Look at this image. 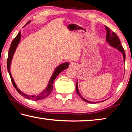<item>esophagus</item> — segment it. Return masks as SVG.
I'll return each instance as SVG.
<instances>
[{"label":"esophagus","instance_id":"34e87169","mask_svg":"<svg viewBox=\"0 0 132 132\" xmlns=\"http://www.w3.org/2000/svg\"><path fill=\"white\" fill-rule=\"evenodd\" d=\"M70 67L72 68H76V64L75 63H71L70 64Z\"/></svg>","mask_w":132,"mask_h":132}]
</instances>
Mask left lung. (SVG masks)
Segmentation results:
<instances>
[{"instance_id":"obj_1","label":"left lung","mask_w":132,"mask_h":132,"mask_svg":"<svg viewBox=\"0 0 132 132\" xmlns=\"http://www.w3.org/2000/svg\"><path fill=\"white\" fill-rule=\"evenodd\" d=\"M105 27L106 28V41L108 42L110 45H111L113 47L117 48L118 50H119L120 52H122L123 53V59H124V62H125V51L124 49L123 48V46L121 45L120 44V41L119 39V38L117 36V35L115 34V33L113 32V31H112L110 28H108V27L105 26ZM76 92L77 93L79 94V95L80 97V98H81L82 100H83L84 101L86 102H88V103L90 104H95L97 103V102H91L89 101L88 100H87L84 98L83 97H81V94H80L79 90H78V84H77V81L76 82Z\"/></svg>"}]
</instances>
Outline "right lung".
<instances>
[{
    "label": "right lung",
    "instance_id": "1",
    "mask_svg": "<svg viewBox=\"0 0 132 132\" xmlns=\"http://www.w3.org/2000/svg\"><path fill=\"white\" fill-rule=\"evenodd\" d=\"M20 38H21V32H19V34L17 35V36L15 37V38L13 40V41L12 42V44L10 45L9 50L8 57L7 60V70L9 71V73L10 75V79H11V80H12V82L13 85V86L16 89V90L17 91V92L19 93L23 97L26 98L27 99L32 100H34V101H37V100L38 101V100H41L42 99H44V98H46L51 93H52V90H53V81H54V80H55V79L56 78L57 76L59 75L60 73H61L62 71L68 68L69 63H64L58 66L57 68H56L55 71L53 72V75L52 76V77L51 78L50 81H49V84L48 85L47 88H46L44 91H42L41 93L39 94H38L37 95H28L22 93L21 91L17 88V87L16 86V85H15L14 80L13 79L12 75H11V73H10V64H11V62H12L13 56L14 55L15 50L17 48L18 44H19L20 41Z\"/></svg>",
    "mask_w": 132,
    "mask_h": 132
}]
</instances>
